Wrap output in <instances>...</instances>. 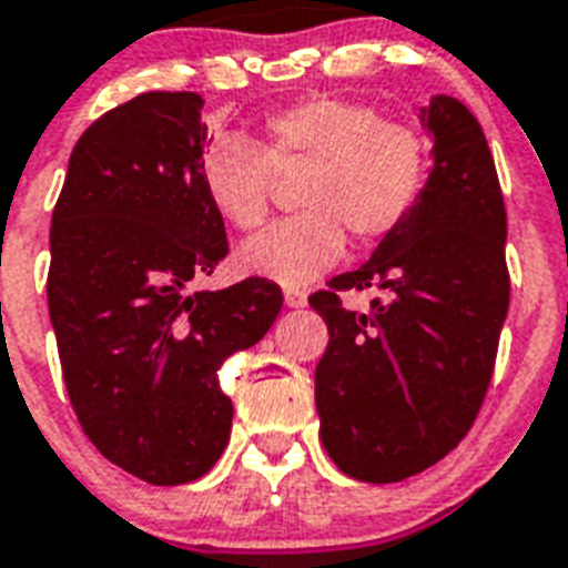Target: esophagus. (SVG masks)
Wrapping results in <instances>:
<instances>
[{"mask_svg":"<svg viewBox=\"0 0 568 568\" xmlns=\"http://www.w3.org/2000/svg\"><path fill=\"white\" fill-rule=\"evenodd\" d=\"M284 304L287 307H304L307 304V293L304 290H284Z\"/></svg>","mask_w":568,"mask_h":568,"instance_id":"34e87169","label":"esophagus"}]
</instances>
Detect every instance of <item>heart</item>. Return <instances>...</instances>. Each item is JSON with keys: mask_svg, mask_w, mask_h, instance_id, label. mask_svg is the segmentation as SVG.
Segmentation results:
<instances>
[{"mask_svg": "<svg viewBox=\"0 0 568 568\" xmlns=\"http://www.w3.org/2000/svg\"><path fill=\"white\" fill-rule=\"evenodd\" d=\"M307 165L295 217L281 220L237 250L243 273L298 290L345 252V229L363 243L395 232L418 205L426 148L409 126L383 121L374 106L316 95L273 112L264 142L220 135L205 148L200 180L211 209L234 229L261 226L273 168Z\"/></svg>", "mask_w": 568, "mask_h": 568, "instance_id": "1", "label": "heart"}]
</instances>
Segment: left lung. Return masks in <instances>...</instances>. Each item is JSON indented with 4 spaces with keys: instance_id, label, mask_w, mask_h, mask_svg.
<instances>
[{
    "instance_id": "8db88e82",
    "label": "left lung",
    "mask_w": 568,
    "mask_h": 568,
    "mask_svg": "<svg viewBox=\"0 0 568 568\" xmlns=\"http://www.w3.org/2000/svg\"><path fill=\"white\" fill-rule=\"evenodd\" d=\"M433 168L418 205L354 273L311 295L325 318L316 365L318 435L359 481L409 479L473 426L508 316L503 191L479 121L449 95L420 106ZM336 288H377L365 314Z\"/></svg>"
}]
</instances>
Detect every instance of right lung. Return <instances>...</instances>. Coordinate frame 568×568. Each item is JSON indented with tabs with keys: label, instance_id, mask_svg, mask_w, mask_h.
<instances>
[{
	"label": "right lung",
	"instance_id": "1",
	"mask_svg": "<svg viewBox=\"0 0 568 568\" xmlns=\"http://www.w3.org/2000/svg\"><path fill=\"white\" fill-rule=\"evenodd\" d=\"M203 98L144 92L78 139L51 214L49 316L69 400L101 456L150 485L214 467L232 433L217 368L281 311L278 284L189 290L226 257L200 180Z\"/></svg>",
	"mask_w": 568,
	"mask_h": 568
}]
</instances>
